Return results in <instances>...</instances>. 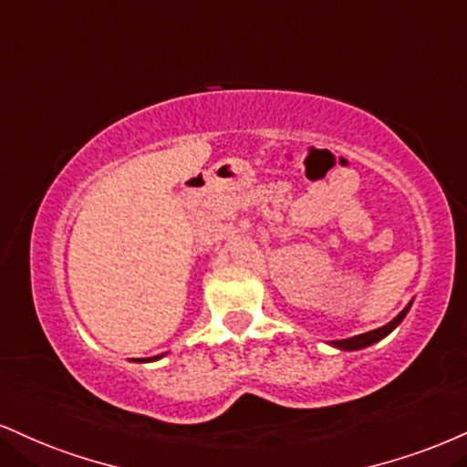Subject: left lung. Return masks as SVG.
Listing matches in <instances>:
<instances>
[{"label": "left lung", "instance_id": "1", "mask_svg": "<svg viewBox=\"0 0 467 467\" xmlns=\"http://www.w3.org/2000/svg\"><path fill=\"white\" fill-rule=\"evenodd\" d=\"M409 306L411 305H407L402 308L400 313H398V316L391 319L389 324H385V326H380V328H376V330H369V333H363V335H357V337H350V339H341V341H333V346H337V348H341V350H358V348H365V346H372V344H376V341L379 339H383L385 335H389L391 330L396 328L398 324L402 322L404 319V316H407V311H409Z\"/></svg>", "mask_w": 467, "mask_h": 467}]
</instances>
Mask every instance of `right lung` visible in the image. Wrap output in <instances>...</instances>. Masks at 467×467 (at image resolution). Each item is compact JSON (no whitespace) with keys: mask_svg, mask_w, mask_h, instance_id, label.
Returning a JSON list of instances; mask_svg holds the SVG:
<instances>
[{"mask_svg":"<svg viewBox=\"0 0 467 467\" xmlns=\"http://www.w3.org/2000/svg\"><path fill=\"white\" fill-rule=\"evenodd\" d=\"M161 357H162V355H159V357H154V358H161ZM148 361H150V358H148Z\"/></svg>","mask_w":467,"mask_h":467,"instance_id":"obj_1","label":"right lung"}]
</instances>
